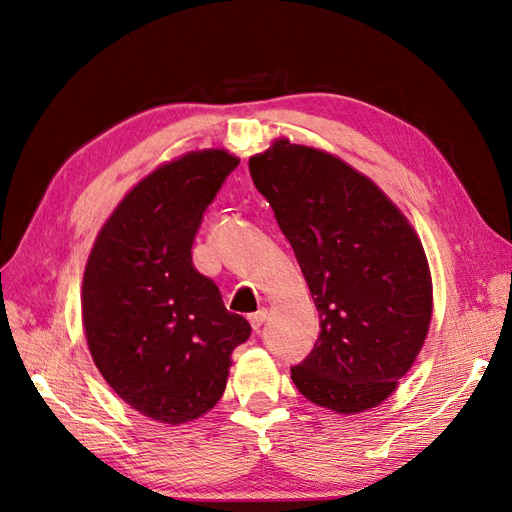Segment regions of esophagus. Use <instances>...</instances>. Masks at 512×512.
<instances>
[{
	"label": "esophagus",
	"mask_w": 512,
	"mask_h": 512,
	"mask_svg": "<svg viewBox=\"0 0 512 512\" xmlns=\"http://www.w3.org/2000/svg\"><path fill=\"white\" fill-rule=\"evenodd\" d=\"M267 320V309H258V312L250 314V322H252V329L258 333L262 329V324Z\"/></svg>",
	"instance_id": "34e87169"
}]
</instances>
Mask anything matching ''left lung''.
<instances>
[{
  "label": "left lung",
  "instance_id": "obj_1",
  "mask_svg": "<svg viewBox=\"0 0 512 512\" xmlns=\"http://www.w3.org/2000/svg\"><path fill=\"white\" fill-rule=\"evenodd\" d=\"M312 292L320 333L290 378L312 404L363 412L397 389L431 320L423 245L374 181L312 147L275 141L250 160Z\"/></svg>",
  "mask_w": 512,
  "mask_h": 512
}]
</instances>
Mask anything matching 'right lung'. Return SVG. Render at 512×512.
Here are the masks:
<instances>
[{"mask_svg":"<svg viewBox=\"0 0 512 512\" xmlns=\"http://www.w3.org/2000/svg\"><path fill=\"white\" fill-rule=\"evenodd\" d=\"M237 166L209 149L153 170L121 200L87 260L91 356L111 389L153 421L181 425L209 412L224 395L232 350L252 333L192 262L205 211Z\"/></svg>","mask_w":512,"mask_h":512,"instance_id":"obj_1","label":"right lung"}]
</instances>
